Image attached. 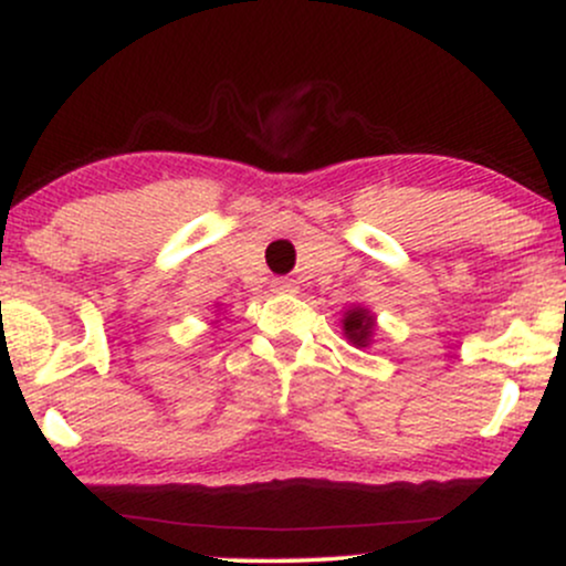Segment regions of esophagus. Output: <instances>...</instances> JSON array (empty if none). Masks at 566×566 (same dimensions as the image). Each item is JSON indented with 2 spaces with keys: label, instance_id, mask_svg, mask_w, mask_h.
Listing matches in <instances>:
<instances>
[{
  "label": "esophagus",
  "instance_id": "1",
  "mask_svg": "<svg viewBox=\"0 0 566 566\" xmlns=\"http://www.w3.org/2000/svg\"><path fill=\"white\" fill-rule=\"evenodd\" d=\"M271 287H274V292H295L297 282H295V279H290V276H279V279H274V282H271Z\"/></svg>",
  "mask_w": 566,
  "mask_h": 566
}]
</instances>
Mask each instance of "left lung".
<instances>
[{"mask_svg":"<svg viewBox=\"0 0 566 566\" xmlns=\"http://www.w3.org/2000/svg\"><path fill=\"white\" fill-rule=\"evenodd\" d=\"M373 316L367 308H354L348 311V316L343 319V329H346L348 340H354V346H367L369 335H373Z\"/></svg>","mask_w":566,"mask_h":566,"instance_id":"1","label":"left lung"}]
</instances>
